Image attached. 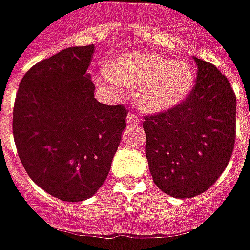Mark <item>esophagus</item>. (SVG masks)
I'll return each mask as SVG.
<instances>
[{"instance_id":"1","label":"esophagus","mask_w":250,"mask_h":250,"mask_svg":"<svg viewBox=\"0 0 250 250\" xmlns=\"http://www.w3.org/2000/svg\"><path fill=\"white\" fill-rule=\"evenodd\" d=\"M127 123L128 125H138V123H141V118L138 116L137 113L130 112L127 115Z\"/></svg>"}]
</instances>
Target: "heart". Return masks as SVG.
I'll use <instances>...</instances> for the list:
<instances>
[{"instance_id":"1","label":"heart","mask_w":250,"mask_h":250,"mask_svg":"<svg viewBox=\"0 0 250 250\" xmlns=\"http://www.w3.org/2000/svg\"><path fill=\"white\" fill-rule=\"evenodd\" d=\"M115 83L135 89L138 107L149 112H162L186 99L195 81L187 61H170L155 54H125L105 69Z\"/></svg>"}]
</instances>
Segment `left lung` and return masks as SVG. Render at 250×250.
I'll use <instances>...</instances> for the list:
<instances>
[{"mask_svg": "<svg viewBox=\"0 0 250 250\" xmlns=\"http://www.w3.org/2000/svg\"><path fill=\"white\" fill-rule=\"evenodd\" d=\"M195 62L196 83L186 99L143 122L155 186L180 199L198 196L219 179L235 142L234 90L214 64Z\"/></svg>", "mask_w": 250, "mask_h": 250, "instance_id": "obj_1", "label": "left lung"}]
</instances>
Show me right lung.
Segmentation results:
<instances>
[{
	"instance_id": "obj_1",
	"label": "right lung",
	"mask_w": 250,
	"mask_h": 250,
	"mask_svg": "<svg viewBox=\"0 0 250 250\" xmlns=\"http://www.w3.org/2000/svg\"><path fill=\"white\" fill-rule=\"evenodd\" d=\"M95 46L69 47L32 66L13 107V138L28 176L64 202L93 196L127 125L125 105L95 99L86 74Z\"/></svg>"
}]
</instances>
